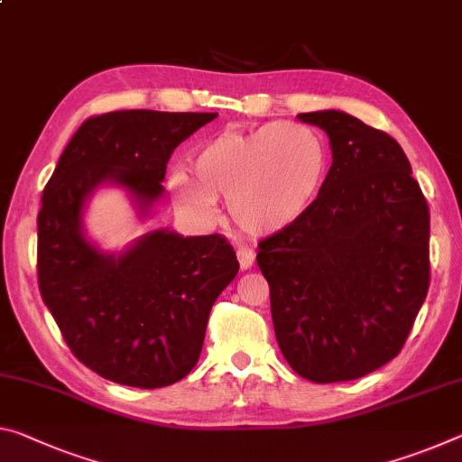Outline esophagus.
<instances>
[{"label": "esophagus", "instance_id": "esophagus-1", "mask_svg": "<svg viewBox=\"0 0 462 462\" xmlns=\"http://www.w3.org/2000/svg\"><path fill=\"white\" fill-rule=\"evenodd\" d=\"M236 254H238V263H240V267L243 269H248L254 263V251L253 248H248V246H240L238 251H236Z\"/></svg>", "mask_w": 462, "mask_h": 462}]
</instances>
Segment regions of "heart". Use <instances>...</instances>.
<instances>
[{"mask_svg": "<svg viewBox=\"0 0 462 462\" xmlns=\"http://www.w3.org/2000/svg\"><path fill=\"white\" fill-rule=\"evenodd\" d=\"M193 172L174 168L168 189L197 217L216 214L228 197L238 228L273 234L302 217L328 171L325 139L306 123L271 121L251 131L226 129L191 153Z\"/></svg>", "mask_w": 462, "mask_h": 462, "instance_id": "b5f03b06", "label": "heart"}]
</instances>
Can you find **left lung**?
<instances>
[{
  "instance_id": "8db88e82",
  "label": "left lung",
  "mask_w": 462,
  "mask_h": 462,
  "mask_svg": "<svg viewBox=\"0 0 462 462\" xmlns=\"http://www.w3.org/2000/svg\"><path fill=\"white\" fill-rule=\"evenodd\" d=\"M310 209L259 243L275 339L310 383L362 378L399 356L430 288V208L397 139L341 111Z\"/></svg>"
}]
</instances>
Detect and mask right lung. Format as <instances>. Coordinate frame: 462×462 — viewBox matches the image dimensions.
I'll return each instance as SVG.
<instances>
[{
    "label": "right lung",
    "instance_id": "right-lung-1",
    "mask_svg": "<svg viewBox=\"0 0 462 462\" xmlns=\"http://www.w3.org/2000/svg\"><path fill=\"white\" fill-rule=\"evenodd\" d=\"M216 113L115 111L86 119L42 191L36 275L42 302L71 354L98 376L162 389L199 360L216 298L238 273L222 234L182 238L158 230L121 257L86 243L79 217L100 182L127 187L143 205L162 195L177 145Z\"/></svg>",
    "mask_w": 462,
    "mask_h": 462
}]
</instances>
